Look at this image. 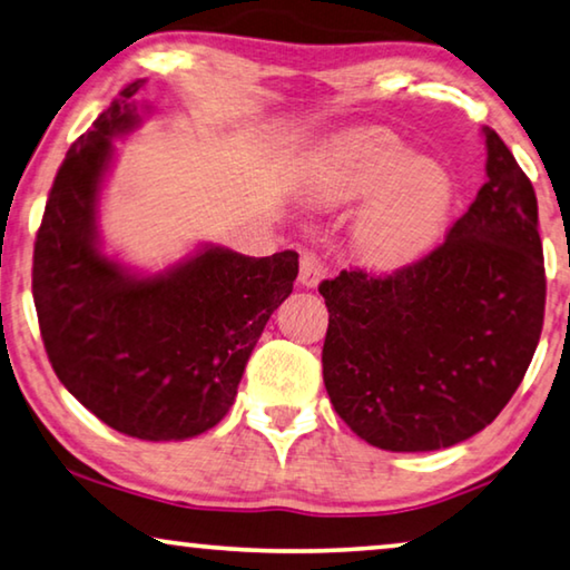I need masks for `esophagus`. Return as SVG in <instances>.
<instances>
[{
  "label": "esophagus",
  "mask_w": 570,
  "mask_h": 570,
  "mask_svg": "<svg viewBox=\"0 0 570 570\" xmlns=\"http://www.w3.org/2000/svg\"><path fill=\"white\" fill-rule=\"evenodd\" d=\"M322 276H325V263H322L317 253L304 250L299 261V284L314 288L322 282Z\"/></svg>",
  "instance_id": "esophagus-1"
}]
</instances>
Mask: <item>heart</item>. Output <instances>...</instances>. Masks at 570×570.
Returning a JSON list of instances; mask_svg holds the SVG:
<instances>
[{"label":"heart","instance_id":"b5f03b06","mask_svg":"<svg viewBox=\"0 0 570 570\" xmlns=\"http://www.w3.org/2000/svg\"><path fill=\"white\" fill-rule=\"evenodd\" d=\"M366 197L353 223V245L371 268H396L428 248L443 227L453 184L432 160H417L389 132H355L320 160L312 199L340 207Z\"/></svg>","mask_w":570,"mask_h":570}]
</instances>
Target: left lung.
Returning a JSON list of instances; mask_svg holds the SVG:
<instances>
[{
  "label": "left lung",
  "mask_w": 570,
  "mask_h": 570,
  "mask_svg": "<svg viewBox=\"0 0 570 570\" xmlns=\"http://www.w3.org/2000/svg\"><path fill=\"white\" fill-rule=\"evenodd\" d=\"M487 135V184L428 256L320 284L322 379L347 428L394 453L450 448L497 420L522 384L546 314L538 197Z\"/></svg>",
  "instance_id": "obj_1"
}]
</instances>
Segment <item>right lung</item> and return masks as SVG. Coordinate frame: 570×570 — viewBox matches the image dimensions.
I'll return each mask as SVG.
<instances>
[{"mask_svg":"<svg viewBox=\"0 0 570 570\" xmlns=\"http://www.w3.org/2000/svg\"><path fill=\"white\" fill-rule=\"evenodd\" d=\"M127 83L68 148L32 253V299L56 376L91 414L138 440H184L230 410L245 363L294 288L299 256L207 245L135 276L99 248L97 202L112 140L140 125Z\"/></svg>","mask_w":570,"mask_h":570,"instance_id":"obj_1","label":"right lung"}]
</instances>
